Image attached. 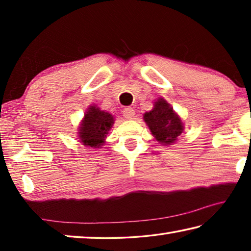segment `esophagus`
<instances>
[{
  "mask_svg": "<svg viewBox=\"0 0 251 251\" xmlns=\"http://www.w3.org/2000/svg\"><path fill=\"white\" fill-rule=\"evenodd\" d=\"M123 115H124V117L127 118V120H131L135 115V110L134 108H131L128 106V107H125L123 109Z\"/></svg>",
  "mask_w": 251,
  "mask_h": 251,
  "instance_id": "esophagus-1",
  "label": "esophagus"
}]
</instances>
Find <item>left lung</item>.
I'll return each instance as SVG.
<instances>
[{
  "mask_svg": "<svg viewBox=\"0 0 251 251\" xmlns=\"http://www.w3.org/2000/svg\"><path fill=\"white\" fill-rule=\"evenodd\" d=\"M144 120L150 127L151 134L155 136L156 141L164 145L175 143L184 129L180 118L163 99L156 101L151 112L145 113Z\"/></svg>",
  "mask_w": 251,
  "mask_h": 251,
  "instance_id": "left-lung-1",
  "label": "left lung"
}]
</instances>
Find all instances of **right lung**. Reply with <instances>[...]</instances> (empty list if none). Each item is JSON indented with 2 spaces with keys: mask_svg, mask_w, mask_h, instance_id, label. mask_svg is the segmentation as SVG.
Returning a JSON list of instances; mask_svg holds the SVG:
<instances>
[{
  "mask_svg": "<svg viewBox=\"0 0 251 251\" xmlns=\"http://www.w3.org/2000/svg\"><path fill=\"white\" fill-rule=\"evenodd\" d=\"M113 124L114 117L109 113L91 106L79 127L80 143L85 146L100 147Z\"/></svg>",
  "mask_w": 251,
  "mask_h": 251,
  "instance_id": "1",
  "label": "right lung"
}]
</instances>
